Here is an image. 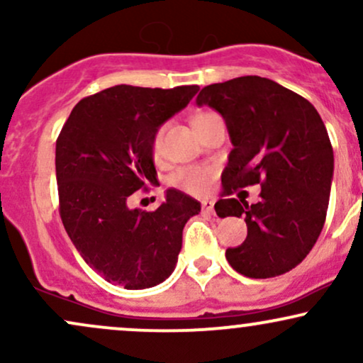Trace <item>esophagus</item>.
Returning a JSON list of instances; mask_svg holds the SVG:
<instances>
[{
	"label": "esophagus",
	"mask_w": 363,
	"mask_h": 363,
	"mask_svg": "<svg viewBox=\"0 0 363 363\" xmlns=\"http://www.w3.org/2000/svg\"><path fill=\"white\" fill-rule=\"evenodd\" d=\"M203 211H205V213H213V206H215V203L213 201H203Z\"/></svg>",
	"instance_id": "obj_1"
}]
</instances>
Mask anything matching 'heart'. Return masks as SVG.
<instances>
[{
	"instance_id": "heart-1",
	"label": "heart",
	"mask_w": 363,
	"mask_h": 363,
	"mask_svg": "<svg viewBox=\"0 0 363 363\" xmlns=\"http://www.w3.org/2000/svg\"><path fill=\"white\" fill-rule=\"evenodd\" d=\"M162 145H164V131L158 129L155 138H153V157L155 158L162 155ZM211 176H213V172L206 167H186L179 170L174 181L187 193L203 194L206 193L208 186H210Z\"/></svg>"
}]
</instances>
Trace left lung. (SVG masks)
<instances>
[{"instance_id": "obj_1", "label": "left lung", "mask_w": 363, "mask_h": 363, "mask_svg": "<svg viewBox=\"0 0 363 363\" xmlns=\"http://www.w3.org/2000/svg\"><path fill=\"white\" fill-rule=\"evenodd\" d=\"M198 106L222 114L232 148L222 174L216 215L242 216L247 237L225 252L228 264L249 278L290 272L314 247L324 227L335 157L326 126L309 101L280 83L239 77L199 91ZM262 184L256 206L230 196Z\"/></svg>"}]
</instances>
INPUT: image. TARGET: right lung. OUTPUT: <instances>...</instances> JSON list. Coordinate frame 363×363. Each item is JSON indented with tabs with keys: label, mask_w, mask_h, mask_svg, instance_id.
Segmentation results:
<instances>
[{
	"label": "right lung",
	"mask_w": 363,
	"mask_h": 363,
	"mask_svg": "<svg viewBox=\"0 0 363 363\" xmlns=\"http://www.w3.org/2000/svg\"><path fill=\"white\" fill-rule=\"evenodd\" d=\"M198 85H116L73 107L56 141L60 215L91 269L128 290L172 274L182 228L201 211L194 198L167 189L155 211L128 206L135 191L157 184L153 138L198 94Z\"/></svg>",
	"instance_id": "1"
}]
</instances>
